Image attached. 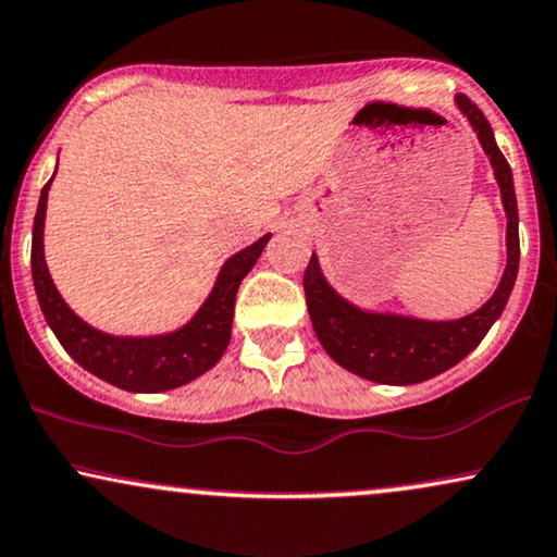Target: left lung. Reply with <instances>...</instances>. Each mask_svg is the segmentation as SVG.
Masks as SVG:
<instances>
[{"mask_svg": "<svg viewBox=\"0 0 557 557\" xmlns=\"http://www.w3.org/2000/svg\"><path fill=\"white\" fill-rule=\"evenodd\" d=\"M457 108L468 115L483 152L488 154L506 209V271L493 297L480 310L459 320H418L405 314L363 312L341 297L322 276L318 256L312 252L305 271V297L312 327L335 363L348 372L380 384H416L446 372L468 356L491 325L500 318L519 271V211L513 177L500 154L493 128L483 111L465 95H457Z\"/></svg>", "mask_w": 557, "mask_h": 557, "instance_id": "obj_1", "label": "left lung"}]
</instances>
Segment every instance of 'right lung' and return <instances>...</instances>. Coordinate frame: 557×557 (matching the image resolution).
Returning a JSON list of instances; mask_svg holds the SVG:
<instances>
[{"mask_svg":"<svg viewBox=\"0 0 557 557\" xmlns=\"http://www.w3.org/2000/svg\"><path fill=\"white\" fill-rule=\"evenodd\" d=\"M51 181L40 190L36 222H33L30 263L40 310L66 354L89 374L128 389V393H164V389H175L209 372L222 359L226 343L232 338V318H235L239 284L256 265L271 235H263L258 243L226 260L209 299L181 331L149 335V338H121V335L95 331L92 325L79 320L53 286L44 256V222Z\"/></svg>","mask_w":557,"mask_h":557,"instance_id":"obj_1","label":"right lung"}]
</instances>
